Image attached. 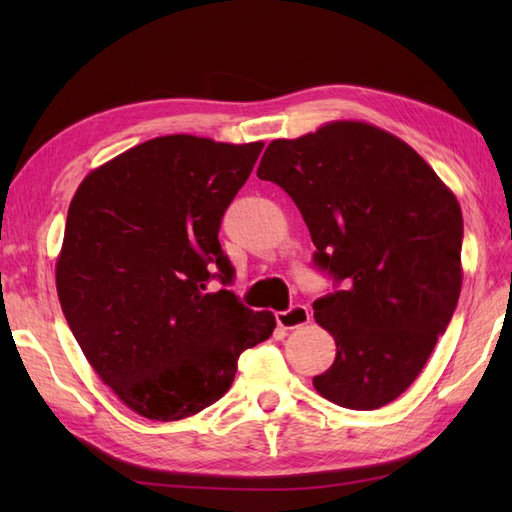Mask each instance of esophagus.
I'll return each instance as SVG.
<instances>
[{"label": "esophagus", "mask_w": 512, "mask_h": 512, "mask_svg": "<svg viewBox=\"0 0 512 512\" xmlns=\"http://www.w3.org/2000/svg\"><path fill=\"white\" fill-rule=\"evenodd\" d=\"M277 325L281 330H297L301 325H306L310 321V310L306 306H292L286 312H277L275 314Z\"/></svg>", "instance_id": "esophagus-1"}]
</instances>
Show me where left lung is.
Listing matches in <instances>:
<instances>
[{"mask_svg": "<svg viewBox=\"0 0 512 512\" xmlns=\"http://www.w3.org/2000/svg\"><path fill=\"white\" fill-rule=\"evenodd\" d=\"M257 178L295 200L314 264L345 281L312 303L336 343L314 389L347 409L385 407L418 378L458 306V198L405 140L363 121L273 140Z\"/></svg>", "mask_w": 512, "mask_h": 512, "instance_id": "1", "label": "left lung"}]
</instances>
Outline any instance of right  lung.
<instances>
[{"mask_svg": "<svg viewBox=\"0 0 512 512\" xmlns=\"http://www.w3.org/2000/svg\"><path fill=\"white\" fill-rule=\"evenodd\" d=\"M264 143L151 138L90 171L68 209L57 292L94 372L138 416H195L231 387L237 358L266 341L275 314L206 290L226 206Z\"/></svg>", "mask_w": 512, "mask_h": 512, "instance_id": "add662e5", "label": "right lung"}]
</instances>
